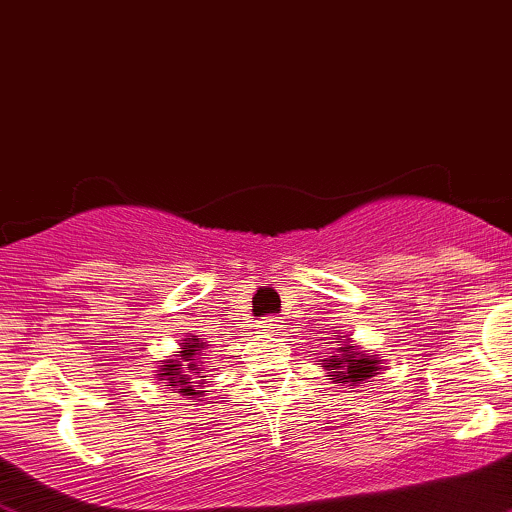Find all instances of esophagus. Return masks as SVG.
Instances as JSON below:
<instances>
[{"instance_id": "34e87169", "label": "esophagus", "mask_w": 512, "mask_h": 512, "mask_svg": "<svg viewBox=\"0 0 512 512\" xmlns=\"http://www.w3.org/2000/svg\"><path fill=\"white\" fill-rule=\"evenodd\" d=\"M281 320L279 317H264V320L260 322V325H257V330H260L262 334H276L281 330Z\"/></svg>"}]
</instances>
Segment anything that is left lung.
Instances as JSON below:
<instances>
[{
    "label": "left lung",
    "instance_id": "obj_1",
    "mask_svg": "<svg viewBox=\"0 0 512 512\" xmlns=\"http://www.w3.org/2000/svg\"><path fill=\"white\" fill-rule=\"evenodd\" d=\"M334 337H339V334L334 332ZM322 368L330 373L327 378H330L334 385L342 383L351 390V387L361 383H370L373 375H378L380 358L378 354L368 356L366 351L356 349V346L349 344V339H344V342L337 346V354L322 358Z\"/></svg>",
    "mask_w": 512,
    "mask_h": 512
}]
</instances>
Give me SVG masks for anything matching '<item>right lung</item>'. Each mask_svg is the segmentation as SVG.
<instances>
[{
	"mask_svg": "<svg viewBox=\"0 0 512 512\" xmlns=\"http://www.w3.org/2000/svg\"><path fill=\"white\" fill-rule=\"evenodd\" d=\"M204 349H209V344L202 342V339L192 337V334L182 337L180 351L161 361L156 378L166 380L170 387H178L182 397H204L207 390H202V387L207 375H202V368H199L202 366Z\"/></svg>",
	"mask_w": 512,
	"mask_h": 512,
	"instance_id": "obj_1",
	"label": "right lung"
}]
</instances>
